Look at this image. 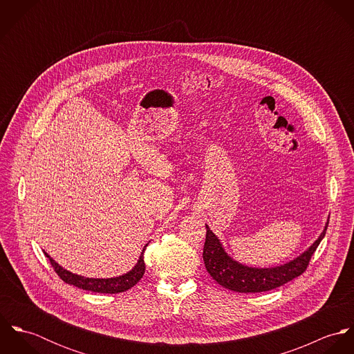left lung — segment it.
<instances>
[{"instance_id":"1","label":"left lung","mask_w":354,"mask_h":354,"mask_svg":"<svg viewBox=\"0 0 354 354\" xmlns=\"http://www.w3.org/2000/svg\"><path fill=\"white\" fill-rule=\"evenodd\" d=\"M327 226L328 221L319 239L295 260L271 268H256L233 260L225 252L218 237L205 225L207 233L203 248V260L212 279L229 290L239 293H260L272 290L303 274L312 254L326 236Z\"/></svg>"}]
</instances>
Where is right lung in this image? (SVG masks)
<instances>
[{"instance_id": "add662e5", "label": "right lung", "mask_w": 354, "mask_h": 354, "mask_svg": "<svg viewBox=\"0 0 354 354\" xmlns=\"http://www.w3.org/2000/svg\"><path fill=\"white\" fill-rule=\"evenodd\" d=\"M147 247V245H146ZM146 247L143 250V252L140 254L136 266L127 274L115 277V278H107V279H101V278H86L77 274H72L71 271H66L65 268H62L58 263H55L48 253L45 254L49 257L50 260L51 267L54 268V271L57 272V275L69 285H73L79 289L83 290H88V292H94V293H122L127 292L128 289L133 288L145 275L146 271V264H145V251Z\"/></svg>"}]
</instances>
